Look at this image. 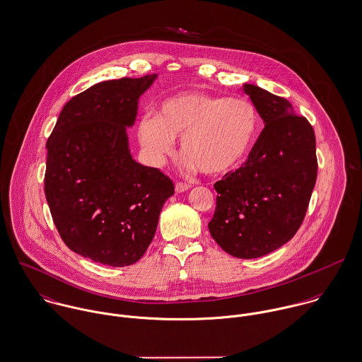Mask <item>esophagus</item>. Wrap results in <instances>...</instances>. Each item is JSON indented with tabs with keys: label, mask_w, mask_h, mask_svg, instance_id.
<instances>
[{
	"label": "esophagus",
	"mask_w": 362,
	"mask_h": 362,
	"mask_svg": "<svg viewBox=\"0 0 362 362\" xmlns=\"http://www.w3.org/2000/svg\"><path fill=\"white\" fill-rule=\"evenodd\" d=\"M192 186L189 185V183H183V182H176V185H175V190L177 192V193H183V192H186V190H189Z\"/></svg>",
	"instance_id": "obj_1"
}]
</instances>
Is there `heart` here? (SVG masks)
Instances as JSON below:
<instances>
[{
  "label": "heart",
  "mask_w": 362,
  "mask_h": 362,
  "mask_svg": "<svg viewBox=\"0 0 362 362\" xmlns=\"http://www.w3.org/2000/svg\"><path fill=\"white\" fill-rule=\"evenodd\" d=\"M259 127V112L247 99L187 92L162 102L155 116H144L139 137L151 156L162 162L173 151V139L182 136L186 165L219 175L246 158Z\"/></svg>",
  "instance_id": "heart-1"
}]
</instances>
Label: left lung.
Masks as SVG:
<instances>
[{"mask_svg":"<svg viewBox=\"0 0 362 362\" xmlns=\"http://www.w3.org/2000/svg\"><path fill=\"white\" fill-rule=\"evenodd\" d=\"M243 90L264 129L247 160L214 185L217 207L209 229L226 253L256 259L281 247L299 229L317 176L316 139L287 99L252 83Z\"/></svg>","mask_w":362,"mask_h":362,"instance_id":"obj_1","label":"left lung"}]
</instances>
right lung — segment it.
Segmentation results:
<instances>
[{
	"instance_id": "add662e5",
	"label": "right lung",
	"mask_w": 362,
	"mask_h": 362,
	"mask_svg": "<svg viewBox=\"0 0 362 362\" xmlns=\"http://www.w3.org/2000/svg\"><path fill=\"white\" fill-rule=\"evenodd\" d=\"M156 75L95 83L63 107L47 140L46 200L63 242L96 263L139 262L173 182L132 158L126 127Z\"/></svg>"
}]
</instances>
